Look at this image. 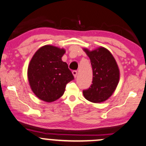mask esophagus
Instances as JSON below:
<instances>
[{
    "mask_svg": "<svg viewBox=\"0 0 146 146\" xmlns=\"http://www.w3.org/2000/svg\"><path fill=\"white\" fill-rule=\"evenodd\" d=\"M72 73H73V76H74L75 77H77V71H76V70H73V71H72Z\"/></svg>",
    "mask_w": 146,
    "mask_h": 146,
    "instance_id": "1",
    "label": "esophagus"
}]
</instances>
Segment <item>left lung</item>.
I'll return each mask as SVG.
<instances>
[{
	"label": "left lung",
	"mask_w": 146,
	"mask_h": 146,
	"mask_svg": "<svg viewBox=\"0 0 146 146\" xmlns=\"http://www.w3.org/2000/svg\"><path fill=\"white\" fill-rule=\"evenodd\" d=\"M84 50L89 56L93 71L92 84L83 91L85 98L90 102L100 103L111 96L119 82L120 72L112 54L104 47L90 51Z\"/></svg>",
	"instance_id": "1"
}]
</instances>
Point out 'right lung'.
Listing matches in <instances>:
<instances>
[{
    "mask_svg": "<svg viewBox=\"0 0 146 146\" xmlns=\"http://www.w3.org/2000/svg\"><path fill=\"white\" fill-rule=\"evenodd\" d=\"M65 50L44 46L30 60L27 77L31 89L38 98L52 102L63 95L66 85L74 79L68 64L61 59Z\"/></svg>",
    "mask_w": 146,
    "mask_h": 146,
    "instance_id": "add662e5",
    "label": "right lung"
}]
</instances>
